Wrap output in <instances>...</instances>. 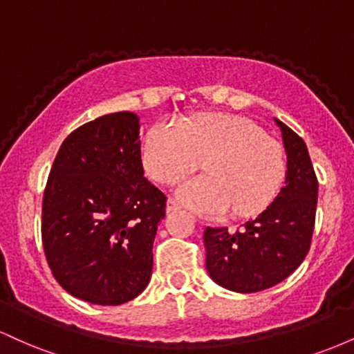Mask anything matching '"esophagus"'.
Instances as JSON below:
<instances>
[{
    "label": "esophagus",
    "mask_w": 354,
    "mask_h": 354,
    "mask_svg": "<svg viewBox=\"0 0 354 354\" xmlns=\"http://www.w3.org/2000/svg\"><path fill=\"white\" fill-rule=\"evenodd\" d=\"M178 209H180V205H178V203L174 201V200H168V203H166V213L171 214V213H174V211H178Z\"/></svg>",
    "instance_id": "obj_1"
}]
</instances>
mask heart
<instances>
[{"instance_id": "obj_1", "label": "heart", "mask_w": 354, "mask_h": 354, "mask_svg": "<svg viewBox=\"0 0 354 354\" xmlns=\"http://www.w3.org/2000/svg\"><path fill=\"white\" fill-rule=\"evenodd\" d=\"M143 165L149 176L169 185L200 168L205 176L183 181L176 198L198 213L219 216L233 208L251 216L273 203L286 176L281 145L250 120L234 115H200L185 126L161 120L148 129Z\"/></svg>"}]
</instances>
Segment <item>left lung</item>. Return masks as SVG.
Here are the masks:
<instances>
[{"label":"left lung","instance_id":"1","mask_svg":"<svg viewBox=\"0 0 354 354\" xmlns=\"http://www.w3.org/2000/svg\"><path fill=\"white\" fill-rule=\"evenodd\" d=\"M286 151L284 186L239 233L206 228V270L214 283L236 293H256L286 279L310 251L318 180L306 145L274 118Z\"/></svg>","mask_w":354,"mask_h":354}]
</instances>
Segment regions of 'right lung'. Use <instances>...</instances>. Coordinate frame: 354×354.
<instances>
[{
    "instance_id": "right-lung-1",
    "label": "right lung",
    "mask_w": 354,
    "mask_h": 354,
    "mask_svg": "<svg viewBox=\"0 0 354 354\" xmlns=\"http://www.w3.org/2000/svg\"><path fill=\"white\" fill-rule=\"evenodd\" d=\"M165 208L145 178L135 113L80 126L61 145L43 196V248L56 281L101 306L136 298L151 278Z\"/></svg>"
}]
</instances>
